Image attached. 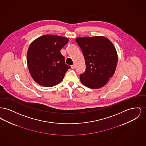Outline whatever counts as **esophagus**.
Instances as JSON below:
<instances>
[{"label":"esophagus","mask_w":146,"mask_h":146,"mask_svg":"<svg viewBox=\"0 0 146 146\" xmlns=\"http://www.w3.org/2000/svg\"><path fill=\"white\" fill-rule=\"evenodd\" d=\"M71 68H72V69H74V68H76V64H73L72 66H71Z\"/></svg>","instance_id":"obj_1"}]
</instances>
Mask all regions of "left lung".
I'll list each match as a JSON object with an SVG mask.
<instances>
[{"label":"left lung","mask_w":146,"mask_h":146,"mask_svg":"<svg viewBox=\"0 0 146 146\" xmlns=\"http://www.w3.org/2000/svg\"><path fill=\"white\" fill-rule=\"evenodd\" d=\"M76 42L82 50L86 69L80 74V81L91 89L105 85L113 76L118 62L114 45L104 36L77 38Z\"/></svg>","instance_id":"1"}]
</instances>
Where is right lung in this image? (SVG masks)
Masks as SVG:
<instances>
[{
  "label": "right lung",
  "instance_id": "right-lung-1",
  "mask_svg": "<svg viewBox=\"0 0 146 146\" xmlns=\"http://www.w3.org/2000/svg\"><path fill=\"white\" fill-rule=\"evenodd\" d=\"M68 42L67 38L45 35L31 44L27 61L29 73L36 83L51 87L62 80L70 67L65 63L60 50Z\"/></svg>",
  "mask_w": 146,
  "mask_h": 146
}]
</instances>
